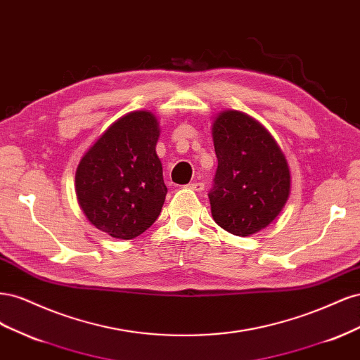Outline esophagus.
<instances>
[{
  "instance_id": "34e87169",
  "label": "esophagus",
  "mask_w": 360,
  "mask_h": 360,
  "mask_svg": "<svg viewBox=\"0 0 360 360\" xmlns=\"http://www.w3.org/2000/svg\"><path fill=\"white\" fill-rule=\"evenodd\" d=\"M188 189L195 191V192H201V191H204V183H201V181H193V183L188 184Z\"/></svg>"
}]
</instances>
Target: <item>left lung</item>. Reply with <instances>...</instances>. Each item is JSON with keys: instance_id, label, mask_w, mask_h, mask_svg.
Instances as JSON below:
<instances>
[{"instance_id": "obj_1", "label": "left lung", "mask_w": 360, "mask_h": 360, "mask_svg": "<svg viewBox=\"0 0 360 360\" xmlns=\"http://www.w3.org/2000/svg\"><path fill=\"white\" fill-rule=\"evenodd\" d=\"M217 169L209 193L214 222L234 236L264 230L284 209L291 172L284 151L250 115L225 110L212 123Z\"/></svg>"}]
</instances>
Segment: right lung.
<instances>
[{
	"instance_id": "right-lung-1",
	"label": "right lung",
	"mask_w": 360,
	"mask_h": 360,
	"mask_svg": "<svg viewBox=\"0 0 360 360\" xmlns=\"http://www.w3.org/2000/svg\"><path fill=\"white\" fill-rule=\"evenodd\" d=\"M159 135L153 112H127L81 158L75 174L76 198L97 230L130 240L158 219L168 192L156 153Z\"/></svg>"
}]
</instances>
